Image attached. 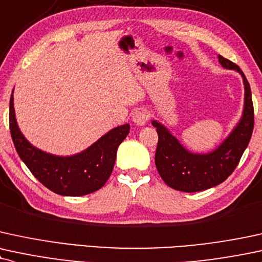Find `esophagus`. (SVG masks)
<instances>
[{"mask_svg": "<svg viewBox=\"0 0 262 262\" xmlns=\"http://www.w3.org/2000/svg\"><path fill=\"white\" fill-rule=\"evenodd\" d=\"M132 118H133V122L135 124L144 125L147 122V119H149V113H147V111H145V110H137V111L133 112Z\"/></svg>", "mask_w": 262, "mask_h": 262, "instance_id": "34e87169", "label": "esophagus"}]
</instances>
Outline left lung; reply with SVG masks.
Instances as JSON below:
<instances>
[{"label": "left lung", "instance_id": "1", "mask_svg": "<svg viewBox=\"0 0 262 262\" xmlns=\"http://www.w3.org/2000/svg\"><path fill=\"white\" fill-rule=\"evenodd\" d=\"M219 61L223 68L237 71L244 83V108L241 121L231 134L207 154H194L185 149L171 132L160 122L152 121L159 134L155 163L160 176L168 187L185 193L206 190L225 182L247 149L254 129V106L251 90L242 69L222 56Z\"/></svg>", "mask_w": 262, "mask_h": 262}]
</instances>
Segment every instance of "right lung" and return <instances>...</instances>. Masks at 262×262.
Returning <instances> with one entry per match:
<instances>
[{"label": "right lung", "mask_w": 262, "mask_h": 262, "mask_svg": "<svg viewBox=\"0 0 262 262\" xmlns=\"http://www.w3.org/2000/svg\"><path fill=\"white\" fill-rule=\"evenodd\" d=\"M11 137L21 159L33 176L53 193L63 196H81L102 188L111 176L119 144L130 125L123 124L102 135L86 150L72 156H56L33 146L25 139L15 119L13 94L9 101Z\"/></svg>", "instance_id": "right-lung-1"}]
</instances>
